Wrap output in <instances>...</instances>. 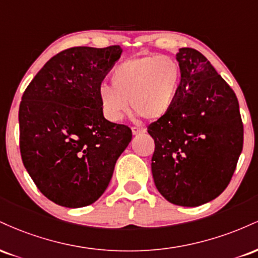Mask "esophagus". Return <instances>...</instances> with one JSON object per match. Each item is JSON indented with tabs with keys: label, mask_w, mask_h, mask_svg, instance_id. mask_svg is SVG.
Here are the masks:
<instances>
[{
	"label": "esophagus",
	"mask_w": 258,
	"mask_h": 258,
	"mask_svg": "<svg viewBox=\"0 0 258 258\" xmlns=\"http://www.w3.org/2000/svg\"><path fill=\"white\" fill-rule=\"evenodd\" d=\"M146 128H142V127H132V133L133 136H139V135H143L146 133Z\"/></svg>",
	"instance_id": "obj_1"
}]
</instances>
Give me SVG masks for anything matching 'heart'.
<instances>
[{
  "instance_id": "heart-1",
  "label": "heart",
  "mask_w": 258,
  "mask_h": 258,
  "mask_svg": "<svg viewBox=\"0 0 258 258\" xmlns=\"http://www.w3.org/2000/svg\"><path fill=\"white\" fill-rule=\"evenodd\" d=\"M111 85L102 84L97 98L103 116L119 122L130 105L148 120H159L172 108L180 85L179 65L167 55L127 59L111 73Z\"/></svg>"
}]
</instances>
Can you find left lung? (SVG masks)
Returning <instances> with one entry per match:
<instances>
[{
  "label": "left lung",
  "instance_id": "left-lung-1",
  "mask_svg": "<svg viewBox=\"0 0 258 258\" xmlns=\"http://www.w3.org/2000/svg\"><path fill=\"white\" fill-rule=\"evenodd\" d=\"M180 85L172 108L148 126L154 183L167 201L200 206L229 184L244 142L239 102L205 55L176 53Z\"/></svg>",
  "mask_w": 258,
  "mask_h": 258
}]
</instances>
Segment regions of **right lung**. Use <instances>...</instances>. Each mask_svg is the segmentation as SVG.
Listing matches in <instances>:
<instances>
[{
    "mask_svg": "<svg viewBox=\"0 0 258 258\" xmlns=\"http://www.w3.org/2000/svg\"><path fill=\"white\" fill-rule=\"evenodd\" d=\"M120 46L73 47L36 74L19 106L23 164L38 190L64 207L97 201L132 139L128 126L103 116L97 91Z\"/></svg>",
    "mask_w": 258,
    "mask_h": 258,
    "instance_id": "add662e5",
    "label": "right lung"
}]
</instances>
